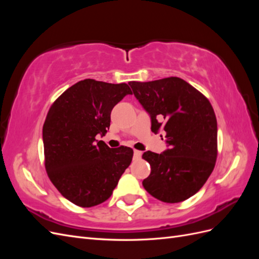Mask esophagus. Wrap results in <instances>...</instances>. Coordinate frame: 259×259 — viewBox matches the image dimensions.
Masks as SVG:
<instances>
[{
	"label": "esophagus",
	"instance_id": "esophagus-1",
	"mask_svg": "<svg viewBox=\"0 0 259 259\" xmlns=\"http://www.w3.org/2000/svg\"><path fill=\"white\" fill-rule=\"evenodd\" d=\"M142 154H143L142 151L134 150V158H135V159H140V158H142Z\"/></svg>",
	"mask_w": 259,
	"mask_h": 259
}]
</instances>
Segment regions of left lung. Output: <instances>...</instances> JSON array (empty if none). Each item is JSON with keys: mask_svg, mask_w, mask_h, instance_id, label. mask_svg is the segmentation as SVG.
Instances as JSON below:
<instances>
[{"mask_svg": "<svg viewBox=\"0 0 259 259\" xmlns=\"http://www.w3.org/2000/svg\"><path fill=\"white\" fill-rule=\"evenodd\" d=\"M135 97L151 117V131L165 132L169 147L146 151L151 173L143 186L162 202L178 203L206 183L217 159V121L208 99L180 77L130 82Z\"/></svg>", "mask_w": 259, "mask_h": 259, "instance_id": "left-lung-1", "label": "left lung"}]
</instances>
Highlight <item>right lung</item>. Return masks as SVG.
Segmentation results:
<instances>
[{
	"label": "right lung",
	"mask_w": 259,
	"mask_h": 259,
	"mask_svg": "<svg viewBox=\"0 0 259 259\" xmlns=\"http://www.w3.org/2000/svg\"><path fill=\"white\" fill-rule=\"evenodd\" d=\"M128 94L125 83L80 81L54 101L43 125L45 168L73 204L92 207L111 197L133 159V149L109 148L97 134L109 130L113 107Z\"/></svg>",
	"instance_id": "right-lung-1"
}]
</instances>
